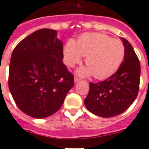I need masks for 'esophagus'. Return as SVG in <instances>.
Returning <instances> with one entry per match:
<instances>
[{
  "label": "esophagus",
  "mask_w": 149,
  "mask_h": 149,
  "mask_svg": "<svg viewBox=\"0 0 149 149\" xmlns=\"http://www.w3.org/2000/svg\"><path fill=\"white\" fill-rule=\"evenodd\" d=\"M80 80H81V79L79 78L78 77H74V82H75V83L78 82V81H80Z\"/></svg>",
  "instance_id": "1"
}]
</instances>
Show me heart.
<instances>
[{
  "instance_id": "obj_1",
  "label": "heart",
  "mask_w": 149,
  "mask_h": 149,
  "mask_svg": "<svg viewBox=\"0 0 149 149\" xmlns=\"http://www.w3.org/2000/svg\"><path fill=\"white\" fill-rule=\"evenodd\" d=\"M125 54L123 43L119 39L101 33H85L77 41L67 42L64 48V61L69 66L80 63L86 56L87 67L79 69L81 75L93 73L96 79L110 77L119 68Z\"/></svg>"
}]
</instances>
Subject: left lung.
I'll list each match as a JSON object with an SVG mask.
<instances>
[{"label":"left lung","instance_id":"1","mask_svg":"<svg viewBox=\"0 0 149 149\" xmlns=\"http://www.w3.org/2000/svg\"><path fill=\"white\" fill-rule=\"evenodd\" d=\"M124 61L116 72L105 81L89 83V91L84 100L89 111L109 118L125 111L136 99L140 79V64L132 45L122 38Z\"/></svg>","mask_w":149,"mask_h":149}]
</instances>
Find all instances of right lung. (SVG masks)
<instances>
[{
    "label": "right lung",
    "mask_w": 149,
    "mask_h": 149,
    "mask_svg": "<svg viewBox=\"0 0 149 149\" xmlns=\"http://www.w3.org/2000/svg\"><path fill=\"white\" fill-rule=\"evenodd\" d=\"M63 42L56 31L38 30L13 50L9 69V89L18 107L36 119L58 111L74 75L63 63Z\"/></svg>",
    "instance_id": "right-lung-1"
}]
</instances>
